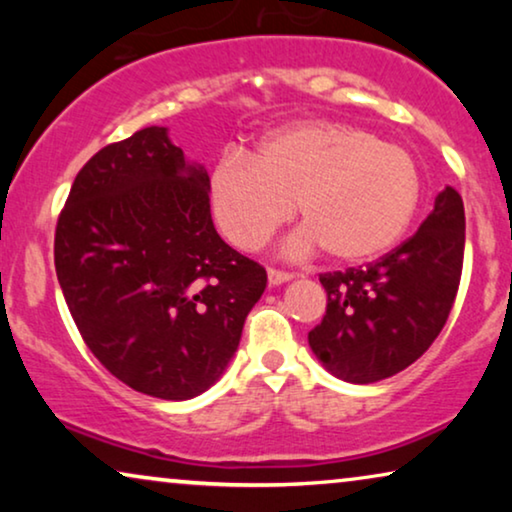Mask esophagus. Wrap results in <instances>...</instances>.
I'll return each instance as SVG.
<instances>
[{
	"mask_svg": "<svg viewBox=\"0 0 512 512\" xmlns=\"http://www.w3.org/2000/svg\"><path fill=\"white\" fill-rule=\"evenodd\" d=\"M293 275L291 272H284V270H275V268H268V284L270 286H279L284 282H289Z\"/></svg>",
	"mask_w": 512,
	"mask_h": 512,
	"instance_id": "1",
	"label": "esophagus"
}]
</instances>
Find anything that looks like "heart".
<instances>
[{
  "mask_svg": "<svg viewBox=\"0 0 512 512\" xmlns=\"http://www.w3.org/2000/svg\"><path fill=\"white\" fill-rule=\"evenodd\" d=\"M422 181L415 158L375 132L338 121H303L270 132L209 172L216 226L242 249H258L293 216L305 228L291 254L314 247L340 263H363L394 247L410 226Z\"/></svg>",
  "mask_w": 512,
  "mask_h": 512,
  "instance_id": "obj_1",
  "label": "heart"
}]
</instances>
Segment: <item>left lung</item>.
Returning a JSON list of instances; mask_svg holds the SVG:
<instances>
[{"label": "left lung", "instance_id": "1", "mask_svg": "<svg viewBox=\"0 0 512 512\" xmlns=\"http://www.w3.org/2000/svg\"><path fill=\"white\" fill-rule=\"evenodd\" d=\"M464 200L447 186L422 226L394 251L324 272L326 314L307 333L328 373L370 384L417 361L443 331L464 268Z\"/></svg>", "mask_w": 512, "mask_h": 512}]
</instances>
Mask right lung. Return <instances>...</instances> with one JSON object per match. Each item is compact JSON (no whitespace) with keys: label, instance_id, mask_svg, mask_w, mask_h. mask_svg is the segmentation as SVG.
I'll list each match as a JSON object with an SVG mask.
<instances>
[{"label":"right lung","instance_id":"obj_1","mask_svg":"<svg viewBox=\"0 0 512 512\" xmlns=\"http://www.w3.org/2000/svg\"><path fill=\"white\" fill-rule=\"evenodd\" d=\"M55 272L83 342L146 396L186 401L233 359L263 265L216 233L209 177L165 128L104 146L55 226Z\"/></svg>","mask_w":512,"mask_h":512}]
</instances>
